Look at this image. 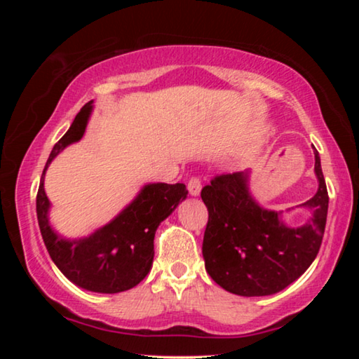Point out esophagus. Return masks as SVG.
<instances>
[{
  "instance_id": "esophagus-1",
  "label": "esophagus",
  "mask_w": 359,
  "mask_h": 359,
  "mask_svg": "<svg viewBox=\"0 0 359 359\" xmlns=\"http://www.w3.org/2000/svg\"><path fill=\"white\" fill-rule=\"evenodd\" d=\"M201 179L199 177H191L188 180V191H190L191 196H198L199 193H201Z\"/></svg>"
}]
</instances>
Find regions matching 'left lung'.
<instances>
[{"label": "left lung", "mask_w": 359, "mask_h": 359, "mask_svg": "<svg viewBox=\"0 0 359 359\" xmlns=\"http://www.w3.org/2000/svg\"><path fill=\"white\" fill-rule=\"evenodd\" d=\"M318 190L301 208L312 210L306 224L290 228L282 212L263 209L248 190V171L217 175L201 198L209 210L203 241L212 280L239 296H267L287 288L317 258L327 215V190L318 151Z\"/></svg>", "instance_id": "left-lung-1"}]
</instances>
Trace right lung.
Wrapping results in <instances>:
<instances>
[{"label": "right lung", "mask_w": 359, "mask_h": 359, "mask_svg": "<svg viewBox=\"0 0 359 359\" xmlns=\"http://www.w3.org/2000/svg\"><path fill=\"white\" fill-rule=\"evenodd\" d=\"M92 111L93 101H88L53 145L42 171L36 214L47 252L63 276L83 290L112 294L136 287L149 274L155 255V231L184 201L188 190L184 184L144 185L131 204L93 234L74 241L58 236L48 223L50 201L44 190V175L60 151L81 141Z\"/></svg>", "instance_id": "add662e5"}]
</instances>
